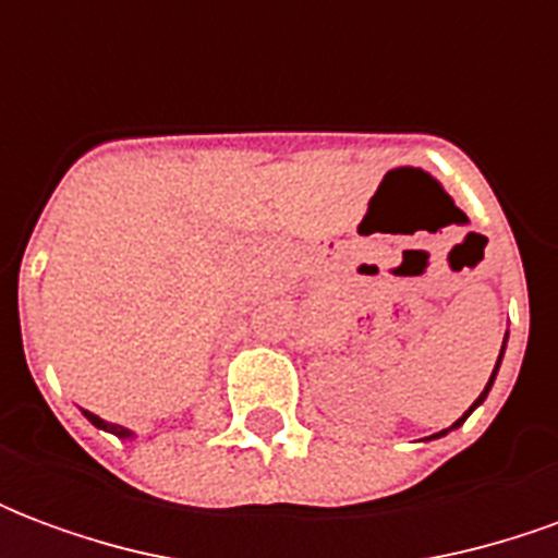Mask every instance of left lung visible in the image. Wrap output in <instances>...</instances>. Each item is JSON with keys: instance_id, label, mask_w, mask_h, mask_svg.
<instances>
[{"instance_id": "left-lung-1", "label": "left lung", "mask_w": 558, "mask_h": 558, "mask_svg": "<svg viewBox=\"0 0 558 558\" xmlns=\"http://www.w3.org/2000/svg\"><path fill=\"white\" fill-rule=\"evenodd\" d=\"M505 340H508V335H505ZM502 352H505V343H502ZM502 352H499V362H502ZM499 362H496V367H493V374H490V383H487V388H484V391H481V398H478V400H475V403H472V407H469V412L475 410V407H478L481 400L487 398V391H490V386H493V379H496V371H499ZM469 412H466V415H469ZM466 415H463V418H457V421H454V424H451V427H448V430H454V427H460V424H463V421H466ZM448 430H439V433H433L430 439H439V436H445V433H448Z\"/></svg>"}]
</instances>
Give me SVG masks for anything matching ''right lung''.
Listing matches in <instances>:
<instances>
[{
	"instance_id": "1",
	"label": "right lung",
	"mask_w": 558,
	"mask_h": 558,
	"mask_svg": "<svg viewBox=\"0 0 558 558\" xmlns=\"http://www.w3.org/2000/svg\"><path fill=\"white\" fill-rule=\"evenodd\" d=\"M83 415H86V418H89L92 424H95V427H101V430H107V433H116V436H122V439H125V436H134V433L125 430V427H119V424H110V421L98 418L95 412H86V410H83Z\"/></svg>"
}]
</instances>
